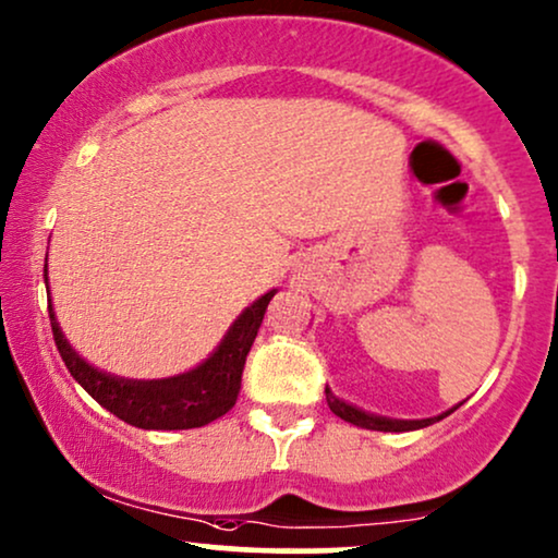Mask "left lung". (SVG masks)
Instances as JSON below:
<instances>
[{"label": "left lung", "instance_id": "left-lung-1", "mask_svg": "<svg viewBox=\"0 0 558 558\" xmlns=\"http://www.w3.org/2000/svg\"><path fill=\"white\" fill-rule=\"evenodd\" d=\"M325 400H328V408L336 412L338 417L345 423H353L359 425V428H366V430H385V433H402V430H417V428H425V425H433L438 421H444L446 415H451V412L459 408H451L448 412H444V415L438 417H425V421H392V417H379V415H372V412H364L359 408H353V404L338 400L336 395L330 392L328 387H325Z\"/></svg>", "mask_w": 558, "mask_h": 558}]
</instances>
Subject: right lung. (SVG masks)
Masks as SVG:
<instances>
[{
  "label": "right lung",
  "instance_id": "1",
  "mask_svg": "<svg viewBox=\"0 0 558 558\" xmlns=\"http://www.w3.org/2000/svg\"><path fill=\"white\" fill-rule=\"evenodd\" d=\"M43 277L48 281V264ZM274 294H277V289L258 296L251 307H245L238 315V320L230 325L213 356L202 361L197 368L169 376V379L150 381L122 379V376L105 374L89 366L63 338L50 305L48 315L56 349L61 353L63 364L105 410L143 430H190L217 421L235 404L238 392H241L245 356L256 341V332L262 328L264 313Z\"/></svg>",
  "mask_w": 558,
  "mask_h": 558
}]
</instances>
